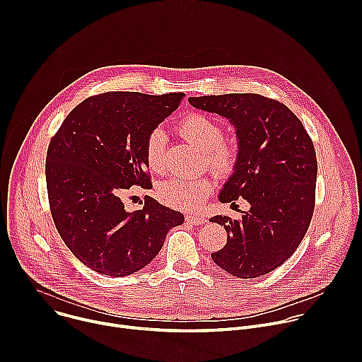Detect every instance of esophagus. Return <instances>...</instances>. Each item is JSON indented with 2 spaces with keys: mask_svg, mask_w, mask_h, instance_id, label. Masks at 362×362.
Segmentation results:
<instances>
[{
  "mask_svg": "<svg viewBox=\"0 0 362 362\" xmlns=\"http://www.w3.org/2000/svg\"><path fill=\"white\" fill-rule=\"evenodd\" d=\"M186 222L187 223H190V225H194V226H197V225H202V223H204L206 222V218L203 216V215H186Z\"/></svg>",
  "mask_w": 362,
  "mask_h": 362,
  "instance_id": "esophagus-1",
  "label": "esophagus"
}]
</instances>
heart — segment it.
Returning <instances> with one entry per match:
<instances>
[{"mask_svg": "<svg viewBox=\"0 0 362 362\" xmlns=\"http://www.w3.org/2000/svg\"><path fill=\"white\" fill-rule=\"evenodd\" d=\"M179 133L204 151V160L218 176H229L239 160L236 143L223 139V127L215 119L202 113H192L177 124ZM166 134L162 129H153L144 143V159L151 172L165 168ZM214 189L209 176H173L159 185L158 194L172 208L193 211Z\"/></svg>", "mask_w": 362, "mask_h": 362, "instance_id": "b5f03b06", "label": "heart"}]
</instances>
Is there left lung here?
<instances>
[{"label":"left lung","instance_id":"obj_1","mask_svg":"<svg viewBox=\"0 0 362 362\" xmlns=\"http://www.w3.org/2000/svg\"><path fill=\"white\" fill-rule=\"evenodd\" d=\"M189 103L235 124L239 160L219 200L250 203L240 219L211 218L228 232L212 259L243 279L269 274L293 255L314 215L318 163L313 139L284 103L261 94L202 95Z\"/></svg>","mask_w":362,"mask_h":362}]
</instances>
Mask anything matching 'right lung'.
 Here are the masks:
<instances>
[{"mask_svg": "<svg viewBox=\"0 0 362 362\" xmlns=\"http://www.w3.org/2000/svg\"><path fill=\"white\" fill-rule=\"evenodd\" d=\"M185 94L107 91L83 100L51 137L45 179L51 216L77 259L109 276L150 264L183 215L151 197L124 211L122 192L151 185L144 159L148 133Z\"/></svg>", "mask_w": 362, "mask_h": 362, "instance_id": "obj_1", "label": "right lung"}]
</instances>
